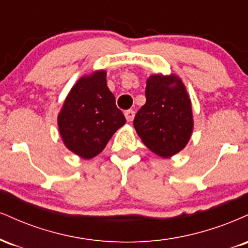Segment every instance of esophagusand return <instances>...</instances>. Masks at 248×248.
<instances>
[{"label":"esophagus","instance_id":"esophagus-1","mask_svg":"<svg viewBox=\"0 0 248 248\" xmlns=\"http://www.w3.org/2000/svg\"><path fill=\"white\" fill-rule=\"evenodd\" d=\"M124 116H126V120L128 122L133 121L134 116H135V112H134L133 109H128V110H126V112H124Z\"/></svg>","mask_w":248,"mask_h":248}]
</instances>
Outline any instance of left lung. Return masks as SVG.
<instances>
[{
	"label": "left lung",
	"mask_w": 248,
	"mask_h": 248,
	"mask_svg": "<svg viewBox=\"0 0 248 248\" xmlns=\"http://www.w3.org/2000/svg\"><path fill=\"white\" fill-rule=\"evenodd\" d=\"M146 99L134 128L152 152L170 157L186 146L193 129L186 88L177 76L153 75L147 80Z\"/></svg>",
	"instance_id": "obj_1"
}]
</instances>
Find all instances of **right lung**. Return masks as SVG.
<instances>
[{
    "label": "right lung",
    "instance_id": "add662e5",
    "mask_svg": "<svg viewBox=\"0 0 248 248\" xmlns=\"http://www.w3.org/2000/svg\"><path fill=\"white\" fill-rule=\"evenodd\" d=\"M124 113L106 82V71L81 77L71 88L58 115L59 133L65 146L82 158L100 154L119 128Z\"/></svg>",
    "mask_w": 248,
    "mask_h": 248
}]
</instances>
